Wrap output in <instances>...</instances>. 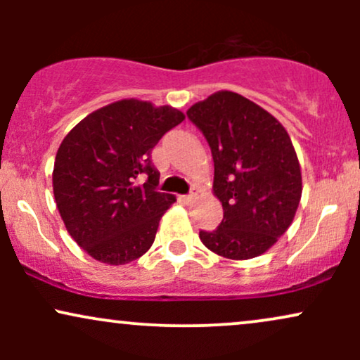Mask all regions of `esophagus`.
Instances as JSON below:
<instances>
[{"instance_id": "obj_1", "label": "esophagus", "mask_w": 360, "mask_h": 360, "mask_svg": "<svg viewBox=\"0 0 360 360\" xmlns=\"http://www.w3.org/2000/svg\"><path fill=\"white\" fill-rule=\"evenodd\" d=\"M179 200L183 201V203L189 205V203H193V201H194V194H183V196H179Z\"/></svg>"}]
</instances>
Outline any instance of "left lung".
Masks as SVG:
<instances>
[{"label":"left lung","mask_w":360,"mask_h":360,"mask_svg":"<svg viewBox=\"0 0 360 360\" xmlns=\"http://www.w3.org/2000/svg\"><path fill=\"white\" fill-rule=\"evenodd\" d=\"M212 148L213 193L223 220L200 232L205 247L232 260L254 259L289 229L301 191V167L286 128L233 91H218L186 111Z\"/></svg>","instance_id":"obj_1"}]
</instances>
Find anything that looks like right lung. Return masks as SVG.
Here are the masks:
<instances>
[{"mask_svg": "<svg viewBox=\"0 0 360 360\" xmlns=\"http://www.w3.org/2000/svg\"><path fill=\"white\" fill-rule=\"evenodd\" d=\"M183 120L172 106L130 98L89 113L62 140L53 198L65 230L93 259L122 266L152 247L176 198L155 189L150 152Z\"/></svg>", "mask_w": 360, "mask_h": 360, "instance_id": "obj_1", "label": "right lung"}]
</instances>
